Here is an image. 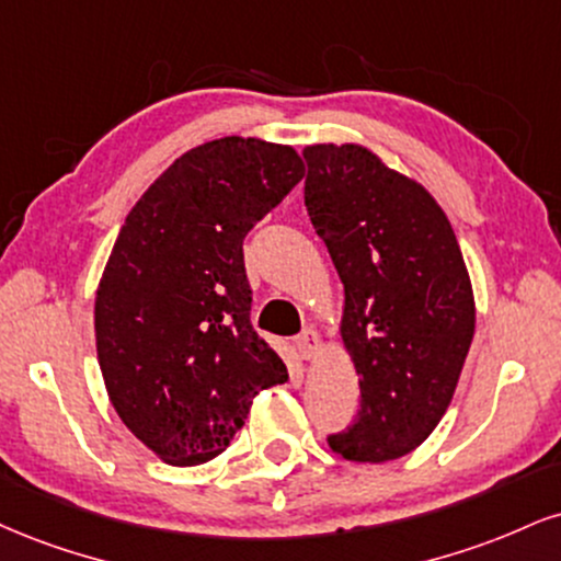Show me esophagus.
<instances>
[{
    "label": "esophagus",
    "mask_w": 561,
    "mask_h": 561,
    "mask_svg": "<svg viewBox=\"0 0 561 561\" xmlns=\"http://www.w3.org/2000/svg\"><path fill=\"white\" fill-rule=\"evenodd\" d=\"M295 350H298L302 360H310V357L316 355V350H319V334H316L313 329H302V332L295 336Z\"/></svg>",
    "instance_id": "esophagus-1"
}]
</instances>
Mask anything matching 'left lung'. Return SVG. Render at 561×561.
<instances>
[{
	"mask_svg": "<svg viewBox=\"0 0 561 561\" xmlns=\"http://www.w3.org/2000/svg\"><path fill=\"white\" fill-rule=\"evenodd\" d=\"M306 208L345 285L342 342L360 383L355 423L327 438L387 462L447 413L476 332V302L447 214L368 148L308 146Z\"/></svg>",
	"mask_w": 561,
	"mask_h": 561,
	"instance_id": "8db88e82",
	"label": "left lung"
}]
</instances>
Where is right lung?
I'll use <instances>...</instances> for the list:
<instances>
[{
  "mask_svg": "<svg viewBox=\"0 0 561 561\" xmlns=\"http://www.w3.org/2000/svg\"><path fill=\"white\" fill-rule=\"evenodd\" d=\"M302 174L295 148L229 135L182 153L119 229L96 293L99 366L164 462L214 460L253 397L287 381L251 323L242 240Z\"/></svg>",
  "mask_w": 561,
  "mask_h": 561,
  "instance_id": "obj_1",
  "label": "right lung"
}]
</instances>
